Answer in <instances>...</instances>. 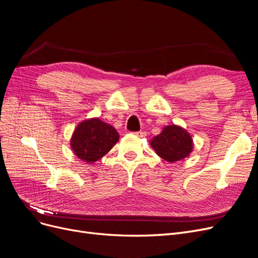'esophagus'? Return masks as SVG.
<instances>
[{
  "mask_svg": "<svg viewBox=\"0 0 258 258\" xmlns=\"http://www.w3.org/2000/svg\"><path fill=\"white\" fill-rule=\"evenodd\" d=\"M137 137H139V138H145L146 137V134L144 131H139V132H136L135 134Z\"/></svg>",
  "mask_w": 258,
  "mask_h": 258,
  "instance_id": "34e87169",
  "label": "esophagus"
}]
</instances>
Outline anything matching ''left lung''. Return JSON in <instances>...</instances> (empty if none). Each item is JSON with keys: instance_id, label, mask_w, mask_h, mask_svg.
Returning <instances> with one entry per match:
<instances>
[{"instance_id": "obj_1", "label": "left lung", "mask_w": 258, "mask_h": 258, "mask_svg": "<svg viewBox=\"0 0 258 258\" xmlns=\"http://www.w3.org/2000/svg\"><path fill=\"white\" fill-rule=\"evenodd\" d=\"M150 145L159 157L171 163L188 157L194 150L189 132L174 123L163 127L160 134L151 140Z\"/></svg>"}]
</instances>
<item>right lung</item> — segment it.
<instances>
[{
    "label": "right lung",
    "instance_id": "1",
    "mask_svg": "<svg viewBox=\"0 0 258 258\" xmlns=\"http://www.w3.org/2000/svg\"><path fill=\"white\" fill-rule=\"evenodd\" d=\"M118 140V132L113 126L93 117L77 124L70 146L77 158L93 163L110 152Z\"/></svg>",
    "mask_w": 258,
    "mask_h": 258
}]
</instances>
